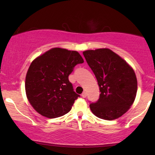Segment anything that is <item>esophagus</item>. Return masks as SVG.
<instances>
[{"label": "esophagus", "instance_id": "1", "mask_svg": "<svg viewBox=\"0 0 155 155\" xmlns=\"http://www.w3.org/2000/svg\"><path fill=\"white\" fill-rule=\"evenodd\" d=\"M81 97H84V98H85V97H87V94H86V92H84L83 93L81 94Z\"/></svg>", "mask_w": 155, "mask_h": 155}]
</instances>
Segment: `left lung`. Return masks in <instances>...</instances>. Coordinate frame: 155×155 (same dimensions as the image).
Returning <instances> with one entry per match:
<instances>
[{
	"label": "left lung",
	"mask_w": 155,
	"mask_h": 155,
	"mask_svg": "<svg viewBox=\"0 0 155 155\" xmlns=\"http://www.w3.org/2000/svg\"><path fill=\"white\" fill-rule=\"evenodd\" d=\"M84 56L100 88L97 102L90 105L92 113L106 120H116L126 113L137 92L136 74L125 60L111 49L87 50Z\"/></svg>",
	"instance_id": "obj_1"
}]
</instances>
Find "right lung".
Returning a JSON list of instances; mask_svg holds the SVG:
<instances>
[{
	"label": "right lung",
	"mask_w": 155,
	"mask_h": 155,
	"mask_svg": "<svg viewBox=\"0 0 155 155\" xmlns=\"http://www.w3.org/2000/svg\"><path fill=\"white\" fill-rule=\"evenodd\" d=\"M84 60L76 51L52 48L32 62L25 78L28 101L42 116L56 118L71 109L79 95L68 76Z\"/></svg>",
	"instance_id": "obj_1"
}]
</instances>
